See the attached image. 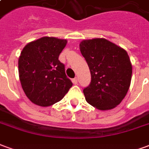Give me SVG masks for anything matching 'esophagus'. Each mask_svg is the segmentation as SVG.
Returning a JSON list of instances; mask_svg holds the SVG:
<instances>
[{
	"mask_svg": "<svg viewBox=\"0 0 149 149\" xmlns=\"http://www.w3.org/2000/svg\"><path fill=\"white\" fill-rule=\"evenodd\" d=\"M72 83H73V84H77L78 83V78H74V79H73V80H72Z\"/></svg>",
	"mask_w": 149,
	"mask_h": 149,
	"instance_id": "obj_1",
	"label": "esophagus"
}]
</instances>
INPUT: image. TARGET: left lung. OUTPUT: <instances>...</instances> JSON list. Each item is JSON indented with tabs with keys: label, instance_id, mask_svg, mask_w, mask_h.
<instances>
[{
	"label": "left lung",
	"instance_id": "8db88e82",
	"mask_svg": "<svg viewBox=\"0 0 149 149\" xmlns=\"http://www.w3.org/2000/svg\"><path fill=\"white\" fill-rule=\"evenodd\" d=\"M80 50L91 73L90 84L83 90L86 101L102 111L116 108L131 84L132 67L127 52L104 38L83 40Z\"/></svg>",
	"mask_w": 149,
	"mask_h": 149
}]
</instances>
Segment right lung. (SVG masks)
<instances>
[{"label":"right lung","instance_id":"right-lung-1","mask_svg":"<svg viewBox=\"0 0 149 149\" xmlns=\"http://www.w3.org/2000/svg\"><path fill=\"white\" fill-rule=\"evenodd\" d=\"M67 40L44 37L28 43L18 60L21 87L38 106H51L63 99L72 86L65 65L58 60Z\"/></svg>","mask_w":149,"mask_h":149}]
</instances>
